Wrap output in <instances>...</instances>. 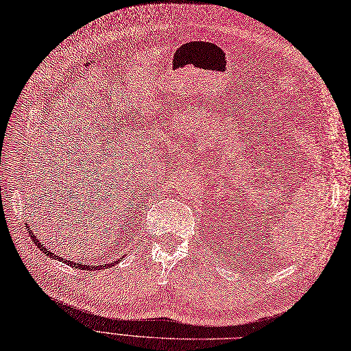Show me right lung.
<instances>
[{
    "instance_id": "add662e5",
    "label": "right lung",
    "mask_w": 351,
    "mask_h": 351,
    "mask_svg": "<svg viewBox=\"0 0 351 351\" xmlns=\"http://www.w3.org/2000/svg\"><path fill=\"white\" fill-rule=\"evenodd\" d=\"M27 226V228H29V234H30V237H32V240H33V243L37 245L38 249H40L46 256H49L50 258H55V261H59V262H63V263H66L68 266H71V267H73V269H80V270H88V271H90V270H102V269H108V267H111V266H114L115 263H119L120 262V258L119 261H115L114 263H104V265H97V266H94V265H84L82 262H71V261H68V258H63V257H59V256H56L55 253H51L46 245H43L40 241H38V239H37V236L34 234L33 232V230L29 227V224H25Z\"/></svg>"
}]
</instances>
